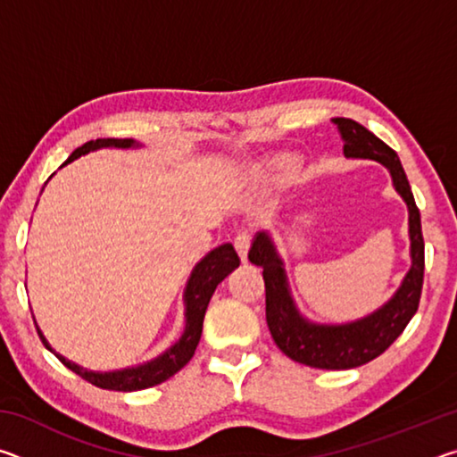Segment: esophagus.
<instances>
[{
  "instance_id": "34e87169",
  "label": "esophagus",
  "mask_w": 457,
  "mask_h": 457,
  "mask_svg": "<svg viewBox=\"0 0 457 457\" xmlns=\"http://www.w3.org/2000/svg\"><path fill=\"white\" fill-rule=\"evenodd\" d=\"M236 250L239 253V258H242V262H247V253H250V245H252V237L247 231H239V234L236 236Z\"/></svg>"
}]
</instances>
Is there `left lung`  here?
<instances>
[{
	"mask_svg": "<svg viewBox=\"0 0 457 457\" xmlns=\"http://www.w3.org/2000/svg\"><path fill=\"white\" fill-rule=\"evenodd\" d=\"M345 141L346 159H370L381 163L391 175L393 187L407 204L409 212V256L411 268L405 274L395 294L378 306L375 312L345 324H320L308 320L294 303L284 262L278 253L274 239L268 234L256 236L247 253L252 264L264 270L266 284V322L274 343L286 357L314 369L343 370L365 365L377 359L393 345L420 306L423 286V236L421 218L417 210L407 175L401 167L397 153L385 145L353 119H332Z\"/></svg>",
	"mask_w": 457,
	"mask_h": 457,
	"instance_id": "left-lung-1",
	"label": "left lung"
}]
</instances>
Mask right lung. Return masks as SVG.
Returning a JSON list of instances; mask_svg holds the SVG:
<instances>
[{"mask_svg": "<svg viewBox=\"0 0 457 457\" xmlns=\"http://www.w3.org/2000/svg\"><path fill=\"white\" fill-rule=\"evenodd\" d=\"M104 146L130 149V146H138V143H135L133 138H96V141H88L82 146H79V149H76L71 157L62 163V167L72 163L74 159H79L90 151L104 149ZM237 266H239V258L231 244H223L220 247H215V250L207 253L205 258H201L197 262L195 268L191 270V276L183 292V303H185L183 335L175 345L169 346L165 353H161L159 357H154L153 361L143 362V365L127 367L120 370H106V373L84 369L54 351L48 340H46V337L42 335L40 327L36 324L37 335H40L46 349L56 354V357L64 362L68 369L74 370V373L80 375L82 378H87L88 383L100 386V389H108V391L149 389V386L163 383L167 378H171L175 373H179V370L191 361L199 345L207 304H210L218 284L223 280V278H228L231 272H234Z\"/></svg>", "mask_w": 457, "mask_h": 457, "instance_id": "1", "label": "right lung"}]
</instances>
